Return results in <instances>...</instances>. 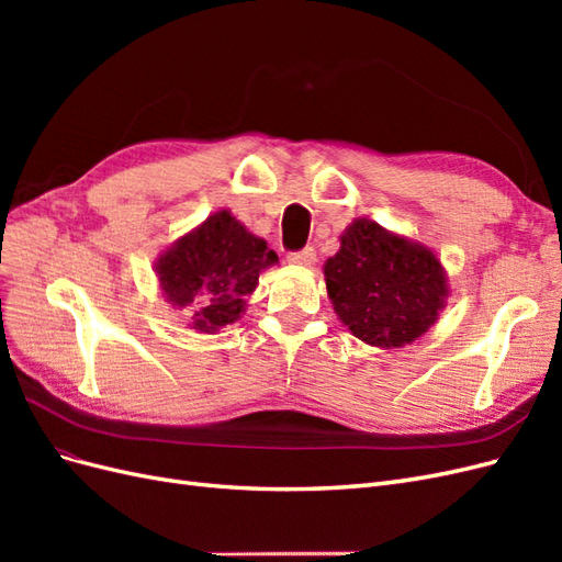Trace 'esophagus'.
Wrapping results in <instances>:
<instances>
[{
    "instance_id": "34e87169",
    "label": "esophagus",
    "mask_w": 562,
    "mask_h": 562,
    "mask_svg": "<svg viewBox=\"0 0 562 562\" xmlns=\"http://www.w3.org/2000/svg\"><path fill=\"white\" fill-rule=\"evenodd\" d=\"M288 260L300 267H312L316 262V250L312 246H304L302 250H293L288 252Z\"/></svg>"
}]
</instances>
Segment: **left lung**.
I'll use <instances>...</instances> for the list:
<instances>
[{
  "label": "left lung",
  "mask_w": 562,
  "mask_h": 562,
  "mask_svg": "<svg viewBox=\"0 0 562 562\" xmlns=\"http://www.w3.org/2000/svg\"><path fill=\"white\" fill-rule=\"evenodd\" d=\"M328 295L349 330L375 347L411 345L427 333L448 295L436 255L356 220L323 267Z\"/></svg>",
  "instance_id": "left-lung-1"
}]
</instances>
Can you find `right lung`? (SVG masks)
Returning a JSON list of instances; mask_svg holds the SVG:
<instances>
[{
	"instance_id": "1",
	"label": "right lung",
	"mask_w": 562,
	"mask_h": 562,
	"mask_svg": "<svg viewBox=\"0 0 562 562\" xmlns=\"http://www.w3.org/2000/svg\"><path fill=\"white\" fill-rule=\"evenodd\" d=\"M277 260L265 239L220 211L161 255L157 274L168 300L176 307H190L194 326L209 333L239 318L260 271Z\"/></svg>"
}]
</instances>
